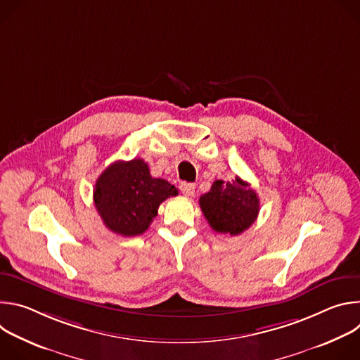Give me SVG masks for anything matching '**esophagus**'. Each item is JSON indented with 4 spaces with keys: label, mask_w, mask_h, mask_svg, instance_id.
Wrapping results in <instances>:
<instances>
[{
    "label": "esophagus",
    "mask_w": 360,
    "mask_h": 360,
    "mask_svg": "<svg viewBox=\"0 0 360 360\" xmlns=\"http://www.w3.org/2000/svg\"><path fill=\"white\" fill-rule=\"evenodd\" d=\"M179 189H181V192H182L185 196H193V193H195V186H193L192 184L182 182V184L179 185Z\"/></svg>",
    "instance_id": "obj_1"
}]
</instances>
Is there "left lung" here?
I'll list each match as a JSON object with an SVG mask.
<instances>
[{
    "instance_id": "left-lung-1",
    "label": "left lung",
    "mask_w": 360,
    "mask_h": 360,
    "mask_svg": "<svg viewBox=\"0 0 360 360\" xmlns=\"http://www.w3.org/2000/svg\"><path fill=\"white\" fill-rule=\"evenodd\" d=\"M199 205L215 232L232 236L246 231L259 214L258 195L239 176L215 181L211 191L199 198Z\"/></svg>"
}]
</instances>
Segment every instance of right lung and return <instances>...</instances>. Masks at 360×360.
Returning <instances> with one entry per match:
<instances>
[{
  "mask_svg": "<svg viewBox=\"0 0 360 360\" xmlns=\"http://www.w3.org/2000/svg\"><path fill=\"white\" fill-rule=\"evenodd\" d=\"M178 189L168 181L152 178L141 158L117 161L99 175L94 189V202L104 225L114 233L135 236L143 233L160 205Z\"/></svg>",
  "mask_w": 360,
  "mask_h": 360,
  "instance_id": "obj_1",
  "label": "right lung"
}]
</instances>
